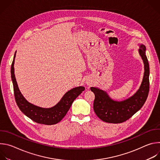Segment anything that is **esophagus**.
Segmentation results:
<instances>
[{
  "instance_id": "obj_1",
  "label": "esophagus",
  "mask_w": 160,
  "mask_h": 160,
  "mask_svg": "<svg viewBox=\"0 0 160 160\" xmlns=\"http://www.w3.org/2000/svg\"><path fill=\"white\" fill-rule=\"evenodd\" d=\"M85 84L88 86H90L93 84V82L92 80L88 78H86V80H85Z\"/></svg>"
}]
</instances>
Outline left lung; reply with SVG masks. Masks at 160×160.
Returning a JSON list of instances; mask_svg holds the SVG:
<instances>
[{"label": "left lung", "mask_w": 160, "mask_h": 160, "mask_svg": "<svg viewBox=\"0 0 160 160\" xmlns=\"http://www.w3.org/2000/svg\"><path fill=\"white\" fill-rule=\"evenodd\" d=\"M138 50L144 66L142 81L137 92L125 100L118 101L111 99L105 90L98 87H90L95 95L94 110L103 122L111 123L124 122L131 118L144 104L149 90V65L146 54V46L139 44Z\"/></svg>", "instance_id": "1"}]
</instances>
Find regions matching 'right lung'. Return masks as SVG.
<instances>
[{
  "label": "right lung",
  "mask_w": 160,
  "mask_h": 160,
  "mask_svg": "<svg viewBox=\"0 0 160 160\" xmlns=\"http://www.w3.org/2000/svg\"><path fill=\"white\" fill-rule=\"evenodd\" d=\"M14 54L11 65V73L13 84L15 100L19 109L25 115L36 123L44 125H54L59 122L66 115L73 102L85 90L83 86H79L68 90L61 100L53 107L44 108L29 102L22 95L19 89L14 75Z\"/></svg>",
  "instance_id": "add662e5"
}]
</instances>
